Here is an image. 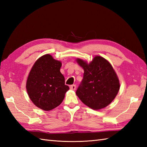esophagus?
Instances as JSON below:
<instances>
[{
    "label": "esophagus",
    "instance_id": "esophagus-1",
    "mask_svg": "<svg viewBox=\"0 0 147 147\" xmlns=\"http://www.w3.org/2000/svg\"><path fill=\"white\" fill-rule=\"evenodd\" d=\"M76 85H73L70 86V89H71V90H76Z\"/></svg>",
    "mask_w": 147,
    "mask_h": 147
}]
</instances>
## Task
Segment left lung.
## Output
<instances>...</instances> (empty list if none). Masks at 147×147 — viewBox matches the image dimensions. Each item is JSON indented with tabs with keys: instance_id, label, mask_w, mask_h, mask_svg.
Returning a JSON list of instances; mask_svg holds the SVG:
<instances>
[{
	"instance_id": "obj_1",
	"label": "left lung",
	"mask_w": 147,
	"mask_h": 147,
	"mask_svg": "<svg viewBox=\"0 0 147 147\" xmlns=\"http://www.w3.org/2000/svg\"><path fill=\"white\" fill-rule=\"evenodd\" d=\"M76 62L84 70L83 79L76 90V95L93 110L106 107L114 100L120 88L119 80L112 65L99 55L90 63L79 58Z\"/></svg>"
}]
</instances>
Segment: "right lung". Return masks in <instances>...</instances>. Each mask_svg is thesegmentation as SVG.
Here are the masks:
<instances>
[{
	"instance_id": "add662e5",
	"label": "right lung",
	"mask_w": 147,
	"mask_h": 147,
	"mask_svg": "<svg viewBox=\"0 0 147 147\" xmlns=\"http://www.w3.org/2000/svg\"><path fill=\"white\" fill-rule=\"evenodd\" d=\"M62 63L50 54L38 58L31 69L26 81V91L32 102L43 111L60 105L69 88L61 73Z\"/></svg>"
}]
</instances>
